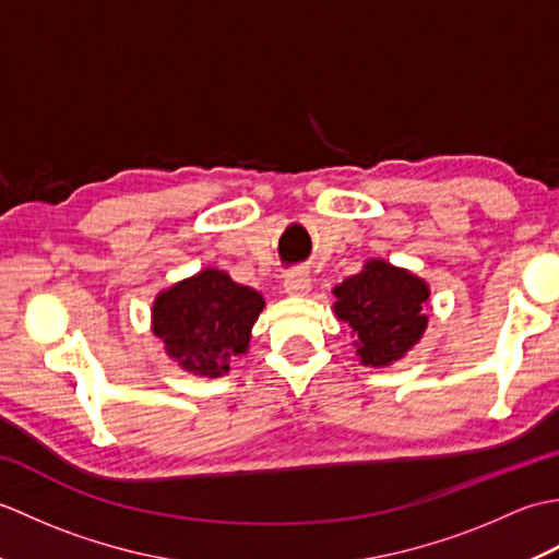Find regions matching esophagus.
Wrapping results in <instances>:
<instances>
[{
	"label": "esophagus",
	"instance_id": "esophagus-1",
	"mask_svg": "<svg viewBox=\"0 0 559 559\" xmlns=\"http://www.w3.org/2000/svg\"><path fill=\"white\" fill-rule=\"evenodd\" d=\"M283 290L293 295V298H302V295L312 290V281L305 271L293 269V271L286 273V278H283Z\"/></svg>",
	"mask_w": 559,
	"mask_h": 559
}]
</instances>
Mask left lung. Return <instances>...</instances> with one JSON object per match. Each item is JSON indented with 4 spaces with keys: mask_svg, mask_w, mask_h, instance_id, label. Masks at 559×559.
Masks as SVG:
<instances>
[{
    "mask_svg": "<svg viewBox=\"0 0 559 559\" xmlns=\"http://www.w3.org/2000/svg\"><path fill=\"white\" fill-rule=\"evenodd\" d=\"M334 312L355 336V355L365 367H389L418 346L427 329L430 286L413 271L367 259L362 271L334 288Z\"/></svg>",
    "mask_w": 559,
    "mask_h": 559,
    "instance_id": "obj_1",
    "label": "left lung"
}]
</instances>
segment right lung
Returning <instances> with one entry per match:
<instances>
[{"instance_id": "obj_1", "label": "right lung", "mask_w": 559, "mask_h": 559, "mask_svg": "<svg viewBox=\"0 0 559 559\" xmlns=\"http://www.w3.org/2000/svg\"><path fill=\"white\" fill-rule=\"evenodd\" d=\"M264 305L254 288L240 286L221 269H204L156 295L151 329L180 370L216 379L249 350Z\"/></svg>"}]
</instances>
